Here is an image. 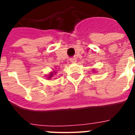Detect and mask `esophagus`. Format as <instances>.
Masks as SVG:
<instances>
[{
    "instance_id": "34e87169",
    "label": "esophagus",
    "mask_w": 135,
    "mask_h": 135,
    "mask_svg": "<svg viewBox=\"0 0 135 135\" xmlns=\"http://www.w3.org/2000/svg\"><path fill=\"white\" fill-rule=\"evenodd\" d=\"M69 60H70V61L71 62V63H75V62L76 61V59H75V58H71Z\"/></svg>"
}]
</instances>
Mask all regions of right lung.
Masks as SVG:
<instances>
[{"label":"right lung","instance_id":"right-lung-1","mask_svg":"<svg viewBox=\"0 0 135 135\" xmlns=\"http://www.w3.org/2000/svg\"><path fill=\"white\" fill-rule=\"evenodd\" d=\"M53 76V74H50V76H49V77H51V76Z\"/></svg>","mask_w":135,"mask_h":135}]
</instances>
